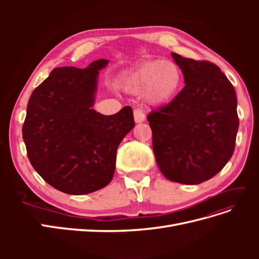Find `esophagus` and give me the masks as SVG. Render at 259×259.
<instances>
[{"label": "esophagus", "mask_w": 259, "mask_h": 259, "mask_svg": "<svg viewBox=\"0 0 259 259\" xmlns=\"http://www.w3.org/2000/svg\"><path fill=\"white\" fill-rule=\"evenodd\" d=\"M146 119V115L143 112V110H140V109H135L134 110V120L136 123H140V122H144Z\"/></svg>", "instance_id": "esophagus-1"}]
</instances>
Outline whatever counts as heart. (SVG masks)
<instances>
[{
	"mask_svg": "<svg viewBox=\"0 0 259 259\" xmlns=\"http://www.w3.org/2000/svg\"><path fill=\"white\" fill-rule=\"evenodd\" d=\"M182 72L169 60H152L140 65L124 82L132 93H142L148 103L162 105L173 99L182 86Z\"/></svg>",
	"mask_w": 259,
	"mask_h": 259,
	"instance_id": "1",
	"label": "heart"
}]
</instances>
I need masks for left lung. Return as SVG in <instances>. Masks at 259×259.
Here are the masks:
<instances>
[{"instance_id":"1","label":"left lung","mask_w":259,"mask_h":259,"mask_svg":"<svg viewBox=\"0 0 259 259\" xmlns=\"http://www.w3.org/2000/svg\"><path fill=\"white\" fill-rule=\"evenodd\" d=\"M171 57L186 85L169 104L148 114L152 148L156 164L170 182L198 185L219 173L233 154L237 95L213 62L176 53Z\"/></svg>"}]
</instances>
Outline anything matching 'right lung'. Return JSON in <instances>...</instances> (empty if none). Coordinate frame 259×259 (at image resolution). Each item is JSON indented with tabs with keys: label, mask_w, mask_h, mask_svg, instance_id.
Segmentation results:
<instances>
[{
	"label": "right lung",
	"mask_w": 259,
	"mask_h": 259,
	"mask_svg": "<svg viewBox=\"0 0 259 259\" xmlns=\"http://www.w3.org/2000/svg\"><path fill=\"white\" fill-rule=\"evenodd\" d=\"M107 64L55 68L29 99L22 125L29 161L61 192L86 194L110 183L116 149L135 125L130 106L112 115L92 109L98 72Z\"/></svg>",
	"instance_id": "add662e5"
}]
</instances>
